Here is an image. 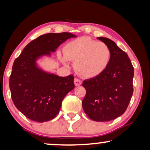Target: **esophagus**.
<instances>
[{
	"label": "esophagus",
	"instance_id": "esophagus-1",
	"mask_svg": "<svg viewBox=\"0 0 150 150\" xmlns=\"http://www.w3.org/2000/svg\"><path fill=\"white\" fill-rule=\"evenodd\" d=\"M74 83L76 86H79L82 84V81H81V80H80L79 79H74Z\"/></svg>",
	"mask_w": 150,
	"mask_h": 150
}]
</instances>
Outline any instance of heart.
Segmentation results:
<instances>
[{"label": "heart", "instance_id": "heart-1", "mask_svg": "<svg viewBox=\"0 0 150 150\" xmlns=\"http://www.w3.org/2000/svg\"><path fill=\"white\" fill-rule=\"evenodd\" d=\"M111 53L107 45L88 37L76 39L63 48V56L59 57L63 64L74 61V68L83 77L94 78L107 68Z\"/></svg>", "mask_w": 150, "mask_h": 150}]
</instances>
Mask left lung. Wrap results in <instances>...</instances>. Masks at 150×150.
<instances>
[{
  "mask_svg": "<svg viewBox=\"0 0 150 150\" xmlns=\"http://www.w3.org/2000/svg\"><path fill=\"white\" fill-rule=\"evenodd\" d=\"M107 45L111 56L107 68L98 76L85 80L82 105L84 111L96 122H109L126 111L133 93L134 68L128 54L106 38H97Z\"/></svg>",
  "mask_w": 150,
  "mask_h": 150,
  "instance_id": "left-lung-1",
  "label": "left lung"
}]
</instances>
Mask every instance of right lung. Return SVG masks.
Instances as JSON below:
<instances>
[{"instance_id": "1", "label": "right lung", "mask_w": 150, "mask_h": 150, "mask_svg": "<svg viewBox=\"0 0 150 150\" xmlns=\"http://www.w3.org/2000/svg\"><path fill=\"white\" fill-rule=\"evenodd\" d=\"M76 38L70 33L42 35L26 45L14 61L9 79L11 98L26 117L38 122L52 120L65 96L74 88L73 75L62 77L44 70L38 60L50 57L61 44Z\"/></svg>"}]
</instances>
